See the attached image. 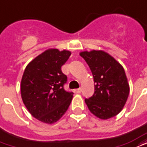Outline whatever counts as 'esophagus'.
Segmentation results:
<instances>
[{"label": "esophagus", "instance_id": "1", "mask_svg": "<svg viewBox=\"0 0 147 147\" xmlns=\"http://www.w3.org/2000/svg\"><path fill=\"white\" fill-rule=\"evenodd\" d=\"M75 91H76L77 93H81V92H82V89H81V88H79V89H77V90H76Z\"/></svg>", "mask_w": 147, "mask_h": 147}]
</instances>
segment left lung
Returning a JSON list of instances; mask_svg holds the SVG:
<instances>
[{"label": "left lung", "instance_id": "obj_1", "mask_svg": "<svg viewBox=\"0 0 147 147\" xmlns=\"http://www.w3.org/2000/svg\"><path fill=\"white\" fill-rule=\"evenodd\" d=\"M92 71L94 93L85 102L90 112L102 120L119 114L129 94V84L124 68L104 51L80 52Z\"/></svg>", "mask_w": 147, "mask_h": 147}]
</instances>
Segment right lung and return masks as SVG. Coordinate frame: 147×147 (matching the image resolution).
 <instances>
[{
    "instance_id": "add662e5",
    "label": "right lung",
    "mask_w": 147,
    "mask_h": 147,
    "mask_svg": "<svg viewBox=\"0 0 147 147\" xmlns=\"http://www.w3.org/2000/svg\"><path fill=\"white\" fill-rule=\"evenodd\" d=\"M71 54L67 50L51 48L27 65L21 81V96L32 117L43 123L54 124L65 115L73 93L64 90L67 76L61 66Z\"/></svg>"
}]
</instances>
